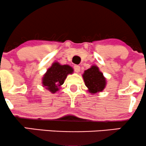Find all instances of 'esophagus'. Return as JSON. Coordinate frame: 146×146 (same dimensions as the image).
<instances>
[{
    "mask_svg": "<svg viewBox=\"0 0 146 146\" xmlns=\"http://www.w3.org/2000/svg\"><path fill=\"white\" fill-rule=\"evenodd\" d=\"M74 70L76 72V73H78V72H80V66H78V65H75L74 66Z\"/></svg>",
    "mask_w": 146,
    "mask_h": 146,
    "instance_id": "1",
    "label": "esophagus"
}]
</instances>
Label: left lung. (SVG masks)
<instances>
[{
  "label": "left lung",
  "mask_w": 146,
  "mask_h": 146,
  "mask_svg": "<svg viewBox=\"0 0 146 146\" xmlns=\"http://www.w3.org/2000/svg\"><path fill=\"white\" fill-rule=\"evenodd\" d=\"M83 78L85 85L89 89L88 91L90 93H96L104 88L106 79L97 66H93L85 71L83 74Z\"/></svg>",
  "instance_id": "obj_1"
}]
</instances>
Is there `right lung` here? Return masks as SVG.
Here are the masks:
<instances>
[{
    "label": "right lung",
    "instance_id": "obj_1",
    "mask_svg": "<svg viewBox=\"0 0 146 146\" xmlns=\"http://www.w3.org/2000/svg\"><path fill=\"white\" fill-rule=\"evenodd\" d=\"M73 70L68 65H60L55 62L47 70L42 80L43 86L51 93H56L59 87L64 82L68 74L73 73Z\"/></svg>",
    "mask_w": 146,
    "mask_h": 146
}]
</instances>
